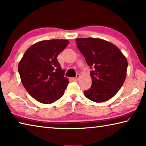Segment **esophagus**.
Here are the masks:
<instances>
[{"label": "esophagus", "mask_w": 146, "mask_h": 146, "mask_svg": "<svg viewBox=\"0 0 146 146\" xmlns=\"http://www.w3.org/2000/svg\"><path fill=\"white\" fill-rule=\"evenodd\" d=\"M80 75H79V74H77V75H76V77H75V78H72V80H73V81H77L79 78H80Z\"/></svg>", "instance_id": "obj_1"}]
</instances>
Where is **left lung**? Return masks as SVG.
Returning <instances> with one entry per match:
<instances>
[{
    "instance_id": "8db88e82",
    "label": "left lung",
    "mask_w": 146,
    "mask_h": 146,
    "mask_svg": "<svg viewBox=\"0 0 146 146\" xmlns=\"http://www.w3.org/2000/svg\"><path fill=\"white\" fill-rule=\"evenodd\" d=\"M76 46L84 56L92 79L91 88L84 91L88 99L103 102L114 97L126 77L127 60L120 49L101 38H76Z\"/></svg>"
}]
</instances>
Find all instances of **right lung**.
<instances>
[{
    "label": "right lung",
    "instance_id": "1",
    "mask_svg": "<svg viewBox=\"0 0 146 146\" xmlns=\"http://www.w3.org/2000/svg\"><path fill=\"white\" fill-rule=\"evenodd\" d=\"M64 39L42 40L27 49L19 63L21 82L38 102L51 104L61 98L69 84L57 56L68 45Z\"/></svg>",
    "mask_w": 146,
    "mask_h": 146
}]
</instances>
